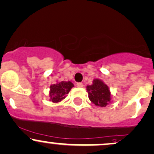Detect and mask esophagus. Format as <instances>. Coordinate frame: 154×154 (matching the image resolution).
Masks as SVG:
<instances>
[{
  "label": "esophagus",
  "instance_id": "1",
  "mask_svg": "<svg viewBox=\"0 0 154 154\" xmlns=\"http://www.w3.org/2000/svg\"><path fill=\"white\" fill-rule=\"evenodd\" d=\"M76 85H77V87H78V88H82V87H83V83H82V82H77V84H76Z\"/></svg>",
  "mask_w": 154,
  "mask_h": 154
}]
</instances>
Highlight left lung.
Segmentation results:
<instances>
[{"label":"left lung","instance_id":"obj_1","mask_svg":"<svg viewBox=\"0 0 154 154\" xmlns=\"http://www.w3.org/2000/svg\"><path fill=\"white\" fill-rule=\"evenodd\" d=\"M89 99L97 106L106 107L111 100L109 88L100 79H95L93 84L87 86Z\"/></svg>","mask_w":154,"mask_h":154}]
</instances>
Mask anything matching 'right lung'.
I'll list each match as a JSON object with an SVG mask.
<instances>
[{"label": "right lung", "mask_w": 154, "mask_h": 154, "mask_svg": "<svg viewBox=\"0 0 154 154\" xmlns=\"http://www.w3.org/2000/svg\"><path fill=\"white\" fill-rule=\"evenodd\" d=\"M74 85L71 82H57L50 86L49 97L50 100L53 103H59L64 99L66 95L69 93Z\"/></svg>", "instance_id": "right-lung-1"}]
</instances>
